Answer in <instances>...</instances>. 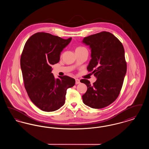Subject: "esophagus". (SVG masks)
Returning <instances> with one entry per match:
<instances>
[{
    "mask_svg": "<svg viewBox=\"0 0 149 149\" xmlns=\"http://www.w3.org/2000/svg\"><path fill=\"white\" fill-rule=\"evenodd\" d=\"M80 83V80L78 79H75V84H78Z\"/></svg>",
    "mask_w": 149,
    "mask_h": 149,
    "instance_id": "esophagus-1",
    "label": "esophagus"
}]
</instances>
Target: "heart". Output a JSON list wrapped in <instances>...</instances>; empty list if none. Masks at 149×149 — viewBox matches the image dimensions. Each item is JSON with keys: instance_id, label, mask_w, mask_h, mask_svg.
I'll return each mask as SVG.
<instances>
[{"instance_id": "1", "label": "heart", "mask_w": 149, "mask_h": 149, "mask_svg": "<svg viewBox=\"0 0 149 149\" xmlns=\"http://www.w3.org/2000/svg\"><path fill=\"white\" fill-rule=\"evenodd\" d=\"M86 49L84 47H83V46H78L77 48H76V50L75 51H79V50H84Z\"/></svg>"}]
</instances>
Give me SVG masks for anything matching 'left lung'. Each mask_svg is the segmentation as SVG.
<instances>
[{"label": "left lung", "instance_id": "1", "mask_svg": "<svg viewBox=\"0 0 149 149\" xmlns=\"http://www.w3.org/2000/svg\"><path fill=\"white\" fill-rule=\"evenodd\" d=\"M83 42L90 46L92 52L87 70L97 78L93 85L87 79L80 80L88 88L83 101L93 108H103L120 93L127 71L125 50L120 41L106 31L86 37Z\"/></svg>", "mask_w": 149, "mask_h": 149}]
</instances>
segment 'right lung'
Masks as SVG:
<instances>
[{"label":"right lung","instance_id":"add662e5","mask_svg":"<svg viewBox=\"0 0 149 149\" xmlns=\"http://www.w3.org/2000/svg\"><path fill=\"white\" fill-rule=\"evenodd\" d=\"M71 40L37 32L24 45L20 60L24 88L33 103L43 111L63 106L67 89L75 85V79L66 75L55 79L51 66L59 61L61 52Z\"/></svg>","mask_w":149,"mask_h":149}]
</instances>
